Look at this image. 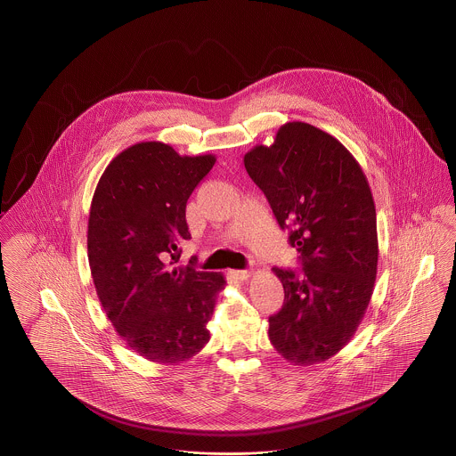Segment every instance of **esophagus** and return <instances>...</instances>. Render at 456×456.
Listing matches in <instances>:
<instances>
[{
  "mask_svg": "<svg viewBox=\"0 0 456 456\" xmlns=\"http://www.w3.org/2000/svg\"><path fill=\"white\" fill-rule=\"evenodd\" d=\"M231 274L236 278V280H240V281H244V280H248L249 276H251V272L249 270H232Z\"/></svg>",
  "mask_w": 456,
  "mask_h": 456,
  "instance_id": "1",
  "label": "esophagus"
}]
</instances>
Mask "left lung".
I'll use <instances>...</instances> for the list:
<instances>
[{
    "label": "left lung",
    "instance_id": "obj_1",
    "mask_svg": "<svg viewBox=\"0 0 456 456\" xmlns=\"http://www.w3.org/2000/svg\"><path fill=\"white\" fill-rule=\"evenodd\" d=\"M244 166L302 265L273 268L285 302L270 317V341L290 363L326 362L360 326L377 278V214L363 169L338 139L304 122L280 127Z\"/></svg>",
    "mask_w": 456,
    "mask_h": 456
}]
</instances>
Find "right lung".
I'll return each mask as SVG.
<instances>
[{
	"label": "right lung",
	"mask_w": 456,
	"mask_h": 456,
	"mask_svg": "<svg viewBox=\"0 0 456 456\" xmlns=\"http://www.w3.org/2000/svg\"><path fill=\"white\" fill-rule=\"evenodd\" d=\"M214 164L212 154L139 142L107 166L93 195L88 259L98 298L127 346L154 363L186 362L210 339L224 274L176 263L178 244L191 237L186 201Z\"/></svg>",
	"instance_id": "add662e5"
}]
</instances>
